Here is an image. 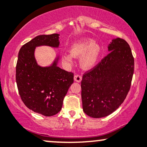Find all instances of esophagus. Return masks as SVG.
Masks as SVG:
<instances>
[{
    "label": "esophagus",
    "mask_w": 147,
    "mask_h": 147,
    "mask_svg": "<svg viewBox=\"0 0 147 147\" xmlns=\"http://www.w3.org/2000/svg\"><path fill=\"white\" fill-rule=\"evenodd\" d=\"M74 79H75V82H80L81 81H82V77L80 75H75V77H74Z\"/></svg>",
    "instance_id": "esophagus-1"
}]
</instances>
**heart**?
<instances>
[{
	"instance_id": "heart-1",
	"label": "heart",
	"mask_w": 147,
	"mask_h": 147,
	"mask_svg": "<svg viewBox=\"0 0 147 147\" xmlns=\"http://www.w3.org/2000/svg\"><path fill=\"white\" fill-rule=\"evenodd\" d=\"M102 52V48L92 39L81 40L72 46L70 53H65L62 60L67 65H71L74 57H81L80 65L84 70H90L97 64Z\"/></svg>"
}]
</instances>
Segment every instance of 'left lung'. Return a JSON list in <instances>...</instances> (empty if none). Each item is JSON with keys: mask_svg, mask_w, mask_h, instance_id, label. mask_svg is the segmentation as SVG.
Here are the masks:
<instances>
[{"mask_svg": "<svg viewBox=\"0 0 147 147\" xmlns=\"http://www.w3.org/2000/svg\"><path fill=\"white\" fill-rule=\"evenodd\" d=\"M109 54L84 74L81 82L83 110L90 117H106L122 104L130 90L134 58L125 40L117 38Z\"/></svg>", "mask_w": 147, "mask_h": 147, "instance_id": "1", "label": "left lung"}]
</instances>
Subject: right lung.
Masks as SVG:
<instances>
[{"mask_svg":"<svg viewBox=\"0 0 147 147\" xmlns=\"http://www.w3.org/2000/svg\"><path fill=\"white\" fill-rule=\"evenodd\" d=\"M58 34L39 35L23 45L18 52L16 66V81L20 97L30 110L44 116L58 113L63 99L74 82V73L57 65H38L34 58L35 48L40 45L57 48Z\"/></svg>","mask_w":147,"mask_h":147,"instance_id":"add662e5","label":"right lung"}]
</instances>
